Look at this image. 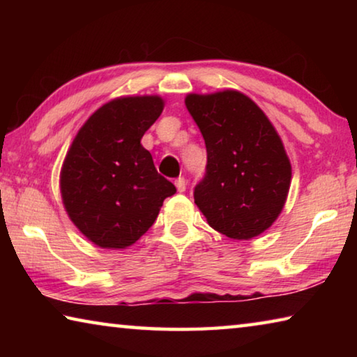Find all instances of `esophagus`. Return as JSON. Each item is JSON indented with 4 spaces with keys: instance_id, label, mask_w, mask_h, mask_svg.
Wrapping results in <instances>:
<instances>
[{
    "instance_id": "1",
    "label": "esophagus",
    "mask_w": 357,
    "mask_h": 357,
    "mask_svg": "<svg viewBox=\"0 0 357 357\" xmlns=\"http://www.w3.org/2000/svg\"><path fill=\"white\" fill-rule=\"evenodd\" d=\"M174 184H176V189L178 192H185V187H187V183L184 178H178L176 181H174Z\"/></svg>"
}]
</instances>
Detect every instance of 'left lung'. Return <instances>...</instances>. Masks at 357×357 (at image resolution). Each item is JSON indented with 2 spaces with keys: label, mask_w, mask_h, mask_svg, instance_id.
<instances>
[{
  "label": "left lung",
  "mask_w": 357,
  "mask_h": 357,
  "mask_svg": "<svg viewBox=\"0 0 357 357\" xmlns=\"http://www.w3.org/2000/svg\"><path fill=\"white\" fill-rule=\"evenodd\" d=\"M206 143V176L195 187L198 209L215 231L257 238L280 215L291 184V162L264 112L236 89L185 96Z\"/></svg>",
  "instance_id": "left-lung-1"
}]
</instances>
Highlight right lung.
Listing matches in <instances>:
<instances>
[{"instance_id":"1","label":"right lung","mask_w":357,"mask_h":357,"mask_svg":"<svg viewBox=\"0 0 357 357\" xmlns=\"http://www.w3.org/2000/svg\"><path fill=\"white\" fill-rule=\"evenodd\" d=\"M160 96H123L99 107L77 132L59 173L66 213L100 249L135 244L176 193L142 146L160 116Z\"/></svg>"}]
</instances>
